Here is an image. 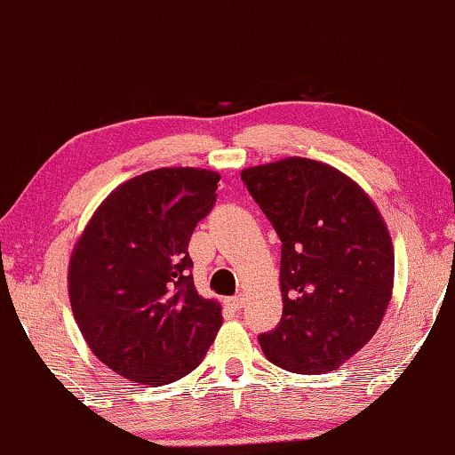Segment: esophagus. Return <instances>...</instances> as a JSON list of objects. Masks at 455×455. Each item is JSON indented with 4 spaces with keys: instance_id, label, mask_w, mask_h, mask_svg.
<instances>
[{
    "instance_id": "obj_1",
    "label": "esophagus",
    "mask_w": 455,
    "mask_h": 455,
    "mask_svg": "<svg viewBox=\"0 0 455 455\" xmlns=\"http://www.w3.org/2000/svg\"><path fill=\"white\" fill-rule=\"evenodd\" d=\"M244 301H246V297L244 295H236V297H229L228 299V306L232 307L234 312H238V310H243L244 307Z\"/></svg>"
}]
</instances>
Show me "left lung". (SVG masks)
<instances>
[{
  "mask_svg": "<svg viewBox=\"0 0 455 455\" xmlns=\"http://www.w3.org/2000/svg\"><path fill=\"white\" fill-rule=\"evenodd\" d=\"M276 229L283 318L259 335L293 373L335 371L373 338L395 283V249L378 206L338 168L284 158L240 172Z\"/></svg>",
  "mask_w": 455,
  "mask_h": 455,
  "instance_id": "obj_1",
  "label": "left lung"
}]
</instances>
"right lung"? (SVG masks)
<instances>
[{"instance_id":"add662e5","label":"right lung","mask_w":455,"mask_h":455,"mask_svg":"<svg viewBox=\"0 0 455 455\" xmlns=\"http://www.w3.org/2000/svg\"><path fill=\"white\" fill-rule=\"evenodd\" d=\"M219 172L158 168L116 188L69 259V299L100 363L145 386L177 382L209 350L221 307L194 287L189 238L217 200Z\"/></svg>"}]
</instances>
